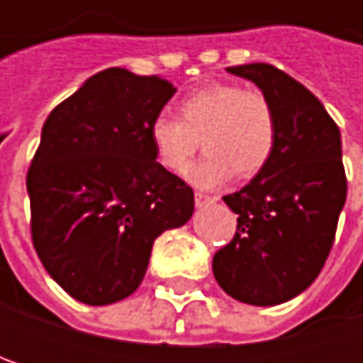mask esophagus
I'll use <instances>...</instances> for the list:
<instances>
[{
    "label": "esophagus",
    "instance_id": "1",
    "mask_svg": "<svg viewBox=\"0 0 363 363\" xmlns=\"http://www.w3.org/2000/svg\"><path fill=\"white\" fill-rule=\"evenodd\" d=\"M218 197H212V195H206V193H195V206L197 208H203L208 203H214Z\"/></svg>",
    "mask_w": 363,
    "mask_h": 363
}]
</instances>
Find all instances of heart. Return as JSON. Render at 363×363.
Wrapping results in <instances>:
<instances>
[{
    "mask_svg": "<svg viewBox=\"0 0 363 363\" xmlns=\"http://www.w3.org/2000/svg\"><path fill=\"white\" fill-rule=\"evenodd\" d=\"M279 125L271 101L235 84H214L186 94L179 117L160 115L149 125V140L164 168L184 174L195 151L206 155L193 168L191 181L216 186L235 172L240 179L258 174L277 147Z\"/></svg>",
    "mask_w": 363,
    "mask_h": 363,
    "instance_id": "b5f03b06",
    "label": "heart"
}]
</instances>
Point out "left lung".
Returning a JSON list of instances; mask_svg holds the SVG:
<instances>
[{"mask_svg":"<svg viewBox=\"0 0 363 363\" xmlns=\"http://www.w3.org/2000/svg\"><path fill=\"white\" fill-rule=\"evenodd\" d=\"M271 101L279 136L269 164L225 195L238 214L233 240L212 258L218 286L256 307L281 305L320 275L347 199L340 132L324 105L267 62L229 67Z\"/></svg>","mask_w":363,"mask_h":363,"instance_id":"1","label":"left lung"}]
</instances>
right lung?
Masks as SVG:
<instances>
[{
	"instance_id": "1",
	"label": "right lung",
	"mask_w": 363,
	"mask_h": 363,
	"mask_svg": "<svg viewBox=\"0 0 363 363\" xmlns=\"http://www.w3.org/2000/svg\"><path fill=\"white\" fill-rule=\"evenodd\" d=\"M177 88L111 67L54 107L27 174L31 235L50 277L75 301L111 305L143 281L153 242L182 227L193 189L149 140Z\"/></svg>"
}]
</instances>
